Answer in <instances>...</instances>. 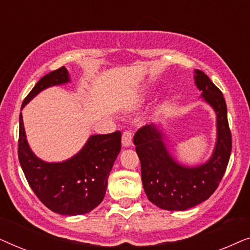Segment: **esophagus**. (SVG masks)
Here are the masks:
<instances>
[{
	"label": "esophagus",
	"instance_id": "esophagus-1",
	"mask_svg": "<svg viewBox=\"0 0 250 250\" xmlns=\"http://www.w3.org/2000/svg\"><path fill=\"white\" fill-rule=\"evenodd\" d=\"M132 139H133V134L129 131H126L123 133L122 135V143L123 146L128 148V146H132Z\"/></svg>",
	"mask_w": 250,
	"mask_h": 250
}]
</instances>
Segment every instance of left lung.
Masks as SVG:
<instances>
[{
    "label": "left lung",
    "mask_w": 250,
    "mask_h": 250,
    "mask_svg": "<svg viewBox=\"0 0 250 250\" xmlns=\"http://www.w3.org/2000/svg\"><path fill=\"white\" fill-rule=\"evenodd\" d=\"M194 74L201 98L216 114L217 139L210 158L199 166L181 165L170 156L165 134L155 124L143 126L133 139L146 197L166 210H186L207 200L217 189L231 155L232 139L223 93L204 71L197 69Z\"/></svg>",
    "instance_id": "left-lung-1"
}]
</instances>
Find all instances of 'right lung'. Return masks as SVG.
Instances as JSON below:
<instances>
[{
	"mask_svg": "<svg viewBox=\"0 0 250 250\" xmlns=\"http://www.w3.org/2000/svg\"><path fill=\"white\" fill-rule=\"evenodd\" d=\"M70 82L66 67L53 70L37 82L21 109L41 91ZM122 133L91 135L82 150L61 163L37 158L26 139L19 116L18 157L27 182L37 198L54 213L66 216L86 214L104 200L108 176L122 146Z\"/></svg>",
	"mask_w": 250,
	"mask_h": 250,
	"instance_id": "add662e5",
	"label": "right lung"
}]
</instances>
